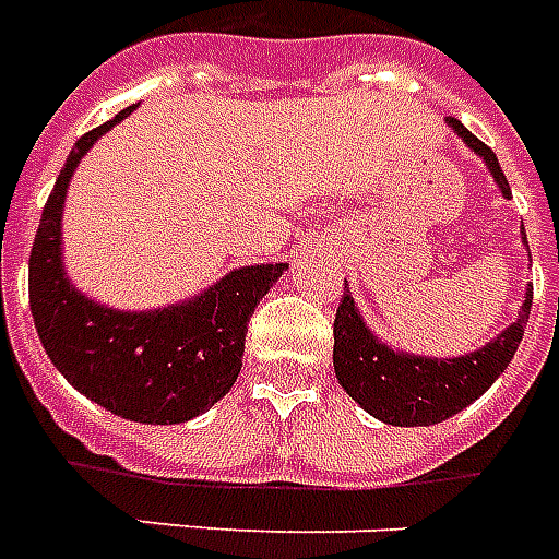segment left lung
Masks as SVG:
<instances>
[{
    "label": "left lung",
    "instance_id": "8db88e82",
    "mask_svg": "<svg viewBox=\"0 0 559 559\" xmlns=\"http://www.w3.org/2000/svg\"><path fill=\"white\" fill-rule=\"evenodd\" d=\"M448 129H453L462 143L483 157L485 169L491 171L493 183L502 198H511V186L500 169V160L483 140H476L460 120L448 117ZM525 235V229H523ZM528 247V240L523 238ZM534 287L525 289L523 310L516 321L493 335L491 342L476 347L474 353L451 358L416 356V353L396 350L384 344L379 335L365 324L350 287L344 289L333 324V367L335 379L347 390V396L361 405L370 416L396 428H428L451 419L453 413L465 411L491 388L506 367L511 365L516 347L523 342L525 321L531 312Z\"/></svg>",
    "mask_w": 559,
    "mask_h": 559
}]
</instances>
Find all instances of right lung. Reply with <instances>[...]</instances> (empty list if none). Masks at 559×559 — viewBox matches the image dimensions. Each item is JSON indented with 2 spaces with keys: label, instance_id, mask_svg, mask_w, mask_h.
<instances>
[{
  "label": "right lung",
  "instance_id": "obj_1",
  "mask_svg": "<svg viewBox=\"0 0 559 559\" xmlns=\"http://www.w3.org/2000/svg\"><path fill=\"white\" fill-rule=\"evenodd\" d=\"M134 108L91 129L68 154L31 249V312L45 353L71 388L120 419L180 425L233 390L249 319L289 266H238L192 298L157 310H117L74 287L62 258L68 186L91 146Z\"/></svg>",
  "mask_w": 559,
  "mask_h": 559
}]
</instances>
